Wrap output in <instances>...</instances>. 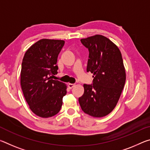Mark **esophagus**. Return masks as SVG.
<instances>
[{
    "mask_svg": "<svg viewBox=\"0 0 150 150\" xmlns=\"http://www.w3.org/2000/svg\"><path fill=\"white\" fill-rule=\"evenodd\" d=\"M75 84H73V83H69L68 84V87H69V88H72L73 87H75Z\"/></svg>",
    "mask_w": 150,
    "mask_h": 150,
    "instance_id": "obj_1",
    "label": "esophagus"
}]
</instances>
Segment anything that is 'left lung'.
I'll return each mask as SVG.
<instances>
[{
	"label": "left lung",
	"mask_w": 150,
	"mask_h": 150,
	"mask_svg": "<svg viewBox=\"0 0 150 150\" xmlns=\"http://www.w3.org/2000/svg\"><path fill=\"white\" fill-rule=\"evenodd\" d=\"M81 42L89 54L87 71L93 73V84H84L79 98L82 110L93 117L110 113L117 104L126 81V71L118 47L103 35H95Z\"/></svg>",
	"instance_id": "left-lung-1"
}]
</instances>
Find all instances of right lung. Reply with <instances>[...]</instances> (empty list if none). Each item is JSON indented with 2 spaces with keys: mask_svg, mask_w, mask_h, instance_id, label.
I'll return each instance as SVG.
<instances>
[{
  "mask_svg": "<svg viewBox=\"0 0 150 150\" xmlns=\"http://www.w3.org/2000/svg\"><path fill=\"white\" fill-rule=\"evenodd\" d=\"M63 40H40L25 53L22 63L20 84L25 99L35 115L49 118L59 112L67 86L52 79L57 73V57Z\"/></svg>",
  "mask_w": 150,
  "mask_h": 150,
  "instance_id": "1",
  "label": "right lung"
}]
</instances>
